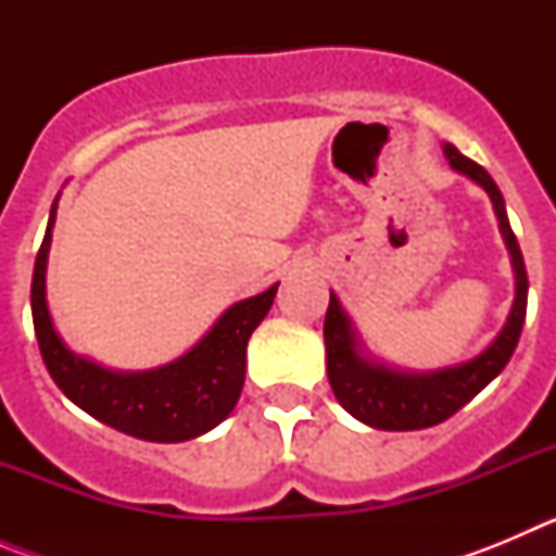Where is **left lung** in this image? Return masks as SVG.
<instances>
[{"label":"left lung","instance_id":"obj_1","mask_svg":"<svg viewBox=\"0 0 556 556\" xmlns=\"http://www.w3.org/2000/svg\"><path fill=\"white\" fill-rule=\"evenodd\" d=\"M445 155H448V164L456 172L476 180L493 200L495 217H498L501 233H504V242H507L515 267L513 312H509L507 326L495 337L493 345L476 358H470L468 365L448 367V370L429 372V376H415V372H397L384 365H372V362L358 356L351 323H348L345 312L331 294L326 326H323L328 381H331V390L339 404L345 406L356 420L372 426V429L415 431L448 420L507 367L509 356L518 345L520 328L527 320V267H523L518 239L509 228L507 208H504L498 186H495V180L490 178L484 166L465 159L454 144H445Z\"/></svg>","mask_w":556,"mask_h":556}]
</instances>
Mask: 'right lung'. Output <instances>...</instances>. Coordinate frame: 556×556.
Instances as JSON below:
<instances>
[{
    "mask_svg": "<svg viewBox=\"0 0 556 556\" xmlns=\"http://www.w3.org/2000/svg\"><path fill=\"white\" fill-rule=\"evenodd\" d=\"M55 208L58 200L36 255L29 303L43 365L63 395L111 429L150 443H184L223 424L242 392L248 339L267 317L278 283L230 306L198 345L172 365L147 372L102 370L68 351L49 320L43 273Z\"/></svg>",
    "mask_w": 556,
    "mask_h": 556,
    "instance_id": "add662e5",
    "label": "right lung"
}]
</instances>
